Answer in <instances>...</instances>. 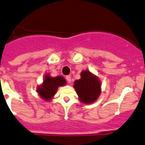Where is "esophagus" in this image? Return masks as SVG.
<instances>
[{
  "instance_id": "34e87169",
  "label": "esophagus",
  "mask_w": 145,
  "mask_h": 145,
  "mask_svg": "<svg viewBox=\"0 0 145 145\" xmlns=\"http://www.w3.org/2000/svg\"><path fill=\"white\" fill-rule=\"evenodd\" d=\"M66 81H67V82H68V83H70V82H71V76H66Z\"/></svg>"
}]
</instances>
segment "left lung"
<instances>
[{"label": "left lung", "mask_w": 145, "mask_h": 145, "mask_svg": "<svg viewBox=\"0 0 145 145\" xmlns=\"http://www.w3.org/2000/svg\"><path fill=\"white\" fill-rule=\"evenodd\" d=\"M74 87L81 102L91 104L101 94V82L97 76L88 70L81 73V79L74 82Z\"/></svg>", "instance_id": "obj_1"}]
</instances>
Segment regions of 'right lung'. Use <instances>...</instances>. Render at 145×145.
Here are the masks:
<instances>
[{
  "instance_id": "add662e5",
  "label": "right lung",
  "mask_w": 145,
  "mask_h": 145,
  "mask_svg": "<svg viewBox=\"0 0 145 145\" xmlns=\"http://www.w3.org/2000/svg\"><path fill=\"white\" fill-rule=\"evenodd\" d=\"M66 81L63 77L58 76L51 77L50 74H46L44 82L37 88V92L40 98L46 101H50L56 94L59 86L66 85Z\"/></svg>"
}]
</instances>
